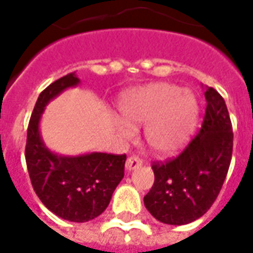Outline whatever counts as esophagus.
I'll return each instance as SVG.
<instances>
[{"mask_svg": "<svg viewBox=\"0 0 253 253\" xmlns=\"http://www.w3.org/2000/svg\"><path fill=\"white\" fill-rule=\"evenodd\" d=\"M142 165V161L138 159L137 156H130L126 161V169L127 170H132L135 168H139Z\"/></svg>", "mask_w": 253, "mask_h": 253, "instance_id": "1", "label": "esophagus"}]
</instances>
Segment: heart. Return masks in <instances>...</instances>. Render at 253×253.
<instances>
[{
	"label": "heart",
	"instance_id": "obj_1",
	"mask_svg": "<svg viewBox=\"0 0 253 253\" xmlns=\"http://www.w3.org/2000/svg\"><path fill=\"white\" fill-rule=\"evenodd\" d=\"M122 137L131 138V126L145 125V139L156 154L170 156L184 148L195 131L199 105L190 90L167 83L150 84L127 92L121 100Z\"/></svg>",
	"mask_w": 253,
	"mask_h": 253
}]
</instances>
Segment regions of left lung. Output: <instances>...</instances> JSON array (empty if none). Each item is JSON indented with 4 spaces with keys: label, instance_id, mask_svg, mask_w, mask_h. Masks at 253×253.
I'll list each match as a JSON object with an SVG mask.
<instances>
[{
    "label": "left lung",
    "instance_id": "obj_1",
    "mask_svg": "<svg viewBox=\"0 0 253 253\" xmlns=\"http://www.w3.org/2000/svg\"><path fill=\"white\" fill-rule=\"evenodd\" d=\"M206 112L196 137L176 159L154 163V184L143 198L157 221L186 225L211 207L228 175L233 130L222 96L206 88Z\"/></svg>",
    "mask_w": 253,
    "mask_h": 253
}]
</instances>
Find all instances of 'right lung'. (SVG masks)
Segmentation results:
<instances>
[{"mask_svg":"<svg viewBox=\"0 0 253 253\" xmlns=\"http://www.w3.org/2000/svg\"><path fill=\"white\" fill-rule=\"evenodd\" d=\"M76 72L50 84L38 97L31 115L25 161L36 195L55 215L72 222L99 217L110 205L114 191L125 176L126 154L86 153L61 156L42 139L39 123L46 105L67 88L77 86Z\"/></svg>","mask_w":253,"mask_h":253,"instance_id":"1","label":"right lung"}]
</instances>
